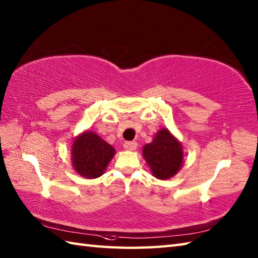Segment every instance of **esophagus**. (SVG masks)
I'll return each instance as SVG.
<instances>
[{
    "label": "esophagus",
    "mask_w": 258,
    "mask_h": 258,
    "mask_svg": "<svg viewBox=\"0 0 258 258\" xmlns=\"http://www.w3.org/2000/svg\"><path fill=\"white\" fill-rule=\"evenodd\" d=\"M138 147V143L136 142H125L124 143V149L128 151H134Z\"/></svg>",
    "instance_id": "obj_1"
}]
</instances>
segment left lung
<instances>
[{"mask_svg":"<svg viewBox=\"0 0 258 258\" xmlns=\"http://www.w3.org/2000/svg\"><path fill=\"white\" fill-rule=\"evenodd\" d=\"M143 155L158 179L171 178L183 164L182 145L166 128L161 130L152 143L144 146Z\"/></svg>","mask_w":258,"mask_h":258,"instance_id":"left-lung-1","label":"left lung"}]
</instances>
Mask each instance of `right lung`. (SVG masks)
<instances>
[{"label": "right lung", "instance_id": "1", "mask_svg": "<svg viewBox=\"0 0 258 258\" xmlns=\"http://www.w3.org/2000/svg\"><path fill=\"white\" fill-rule=\"evenodd\" d=\"M115 154L113 147L93 132H85L74 141L72 163L81 176L96 178L105 171Z\"/></svg>", "mask_w": 258, "mask_h": 258}]
</instances>
